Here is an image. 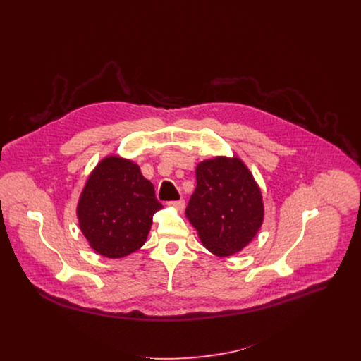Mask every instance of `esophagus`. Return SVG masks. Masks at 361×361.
Wrapping results in <instances>:
<instances>
[{"label":"esophagus","mask_w":361,"mask_h":361,"mask_svg":"<svg viewBox=\"0 0 361 361\" xmlns=\"http://www.w3.org/2000/svg\"><path fill=\"white\" fill-rule=\"evenodd\" d=\"M168 206L173 207L176 211H183L185 209V200H175V202H169Z\"/></svg>","instance_id":"esophagus-1"}]
</instances>
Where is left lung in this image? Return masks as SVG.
<instances>
[{
  "label": "left lung",
  "instance_id": "obj_1",
  "mask_svg": "<svg viewBox=\"0 0 361 361\" xmlns=\"http://www.w3.org/2000/svg\"><path fill=\"white\" fill-rule=\"evenodd\" d=\"M196 180L185 214L202 243L218 257L240 252L264 219L262 197L253 175L242 159L216 157L197 165Z\"/></svg>",
  "mask_w": 361,
  "mask_h": 361
}]
</instances>
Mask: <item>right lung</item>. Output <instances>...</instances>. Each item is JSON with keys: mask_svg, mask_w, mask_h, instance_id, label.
<instances>
[{"mask_svg": "<svg viewBox=\"0 0 361 361\" xmlns=\"http://www.w3.org/2000/svg\"><path fill=\"white\" fill-rule=\"evenodd\" d=\"M161 208L139 165L111 155L90 173L76 212L90 247L104 257L121 258L146 243Z\"/></svg>", "mask_w": 361, "mask_h": 361, "instance_id": "obj_1", "label": "right lung"}]
</instances>
